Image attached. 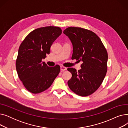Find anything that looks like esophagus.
Listing matches in <instances>:
<instances>
[{"instance_id": "1", "label": "esophagus", "mask_w": 128, "mask_h": 128, "mask_svg": "<svg viewBox=\"0 0 128 128\" xmlns=\"http://www.w3.org/2000/svg\"><path fill=\"white\" fill-rule=\"evenodd\" d=\"M60 70L63 72V71H65L67 70V68H65V67H64V66H60Z\"/></svg>"}]
</instances>
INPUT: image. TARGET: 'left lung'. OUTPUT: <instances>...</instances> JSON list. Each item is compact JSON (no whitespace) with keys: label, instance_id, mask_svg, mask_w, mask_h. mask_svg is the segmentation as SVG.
Masks as SVG:
<instances>
[{"label":"left lung","instance_id":"left-lung-1","mask_svg":"<svg viewBox=\"0 0 128 128\" xmlns=\"http://www.w3.org/2000/svg\"><path fill=\"white\" fill-rule=\"evenodd\" d=\"M63 33L72 45V58L83 62L78 71L68 69L72 74L68 86L78 96H90L99 88L105 77L108 60L106 50L100 38L89 30L70 27Z\"/></svg>","mask_w":128,"mask_h":128}]
</instances>
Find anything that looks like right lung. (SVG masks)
<instances>
[{"instance_id":"obj_1","label":"right lung","mask_w":128,"mask_h":128,"mask_svg":"<svg viewBox=\"0 0 128 128\" xmlns=\"http://www.w3.org/2000/svg\"><path fill=\"white\" fill-rule=\"evenodd\" d=\"M62 32L58 27L38 28L30 32L20 45L16 69L20 79L31 93L48 89L59 74V65L49 67L42 60L50 54L51 46Z\"/></svg>"}]
</instances>
